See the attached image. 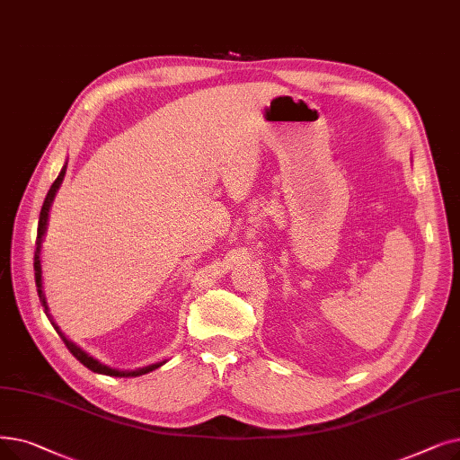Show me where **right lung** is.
Returning <instances> with one entry per match:
<instances>
[{
  "label": "right lung",
  "instance_id": "obj_1",
  "mask_svg": "<svg viewBox=\"0 0 460 460\" xmlns=\"http://www.w3.org/2000/svg\"><path fill=\"white\" fill-rule=\"evenodd\" d=\"M66 169H67V164L64 165V169L59 171L58 178L54 181V184L50 186L47 197H45V203H43V208H41V216H39V226H37V241H35V255H33V269H35V284H37V293H39V301H41V305L45 306V314L49 315L50 323L54 325L56 332L59 334V338H62L64 344L67 346V349L73 353V357H76V361H81L86 368H90L92 372H97V374H105V376H118V377H129V376H143V374H148L155 368H159L162 365H165V361L162 363H154V365H148V367H143V368H137V370H116V368H111L107 365H102L97 361V358H93L92 355H88L84 349L78 348L76 344H73L69 338H66V334L59 331V327L52 322V315L49 314V305H47V296H45V291H43V270H41V244H43V236H45V231H47V222H49V212H50V207H52V201L56 197V191L58 188L62 186L64 182V176H66Z\"/></svg>",
  "mask_w": 460,
  "mask_h": 460
}]
</instances>
